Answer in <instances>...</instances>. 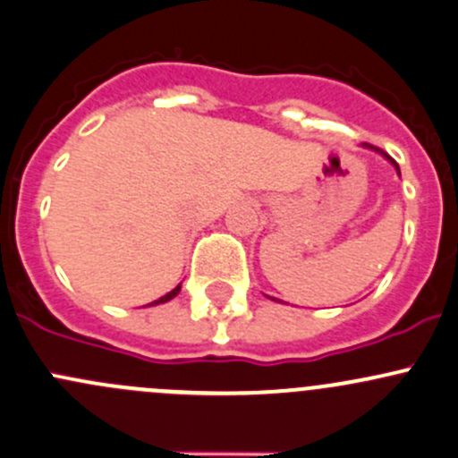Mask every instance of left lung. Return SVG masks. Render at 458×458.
<instances>
[{
  "mask_svg": "<svg viewBox=\"0 0 458 458\" xmlns=\"http://www.w3.org/2000/svg\"><path fill=\"white\" fill-rule=\"evenodd\" d=\"M367 147H369V148H375V151H379L377 147H370V144H367ZM386 157H388V156H386ZM388 160H391V157H388ZM391 162H393V160H391ZM394 166H397V165H394ZM397 171H399V168H397Z\"/></svg>",
  "mask_w": 458,
  "mask_h": 458,
  "instance_id": "8db88e82",
  "label": "left lung"
}]
</instances>
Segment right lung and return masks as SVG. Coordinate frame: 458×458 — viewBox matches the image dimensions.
<instances>
[{
    "label": "right lung",
    "mask_w": 458,
    "mask_h": 458,
    "mask_svg": "<svg viewBox=\"0 0 458 458\" xmlns=\"http://www.w3.org/2000/svg\"><path fill=\"white\" fill-rule=\"evenodd\" d=\"M177 292H180V285H177V287H175V290H173V292H168V293H166V296H162V298H160V301H153V302H151V305H160V302H166V301H171V298H173V296H177Z\"/></svg>",
    "instance_id": "right-lung-1"
}]
</instances>
